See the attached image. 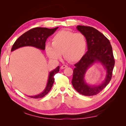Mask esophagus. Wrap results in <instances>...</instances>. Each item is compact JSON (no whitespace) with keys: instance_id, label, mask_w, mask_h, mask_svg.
Wrapping results in <instances>:
<instances>
[{"instance_id":"34e87169","label":"esophagus","mask_w":126,"mask_h":126,"mask_svg":"<svg viewBox=\"0 0 126 126\" xmlns=\"http://www.w3.org/2000/svg\"><path fill=\"white\" fill-rule=\"evenodd\" d=\"M68 66L67 65H65V64H63V65L61 66V69H64V68H66V67H67Z\"/></svg>"}]
</instances>
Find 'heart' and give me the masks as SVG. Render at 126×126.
<instances>
[{
  "label": "heart",
  "instance_id": "obj_1",
  "mask_svg": "<svg viewBox=\"0 0 126 126\" xmlns=\"http://www.w3.org/2000/svg\"><path fill=\"white\" fill-rule=\"evenodd\" d=\"M87 46V39L84 34L64 29L55 34L52 38V43L46 45L45 50L47 56L51 60L59 59L62 52L64 59L73 63L82 58Z\"/></svg>",
  "mask_w": 126,
  "mask_h": 126
}]
</instances>
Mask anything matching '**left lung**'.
<instances>
[{"label": "left lung", "instance_id": "8db88e82", "mask_svg": "<svg viewBox=\"0 0 126 126\" xmlns=\"http://www.w3.org/2000/svg\"><path fill=\"white\" fill-rule=\"evenodd\" d=\"M77 29L86 37L88 51L75 64L72 85L79 94L86 96H94L99 93L111 80L115 65L112 49L109 40L96 29L80 25ZM98 61L106 70V78L99 85H88L84 79L86 71L93 63Z\"/></svg>", "mask_w": 126, "mask_h": 126}]
</instances>
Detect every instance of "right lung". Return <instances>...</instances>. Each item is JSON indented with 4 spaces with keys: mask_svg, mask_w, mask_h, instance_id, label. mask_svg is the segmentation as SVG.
Returning <instances> with one entry per match:
<instances>
[{
    "mask_svg": "<svg viewBox=\"0 0 126 126\" xmlns=\"http://www.w3.org/2000/svg\"><path fill=\"white\" fill-rule=\"evenodd\" d=\"M58 28V27L52 29L36 27L30 29L22 34L16 40L13 46L11 51L25 46H32L44 50L46 41L48 37L52 35ZM59 71V66H58L55 69L50 72L46 87L43 93L36 96H29V97L38 99L43 98L46 96L51 90L55 81L54 76L56 74L58 73Z\"/></svg>",
    "mask_w": 126,
    "mask_h": 126,
    "instance_id": "obj_1",
    "label": "right lung"
}]
</instances>
